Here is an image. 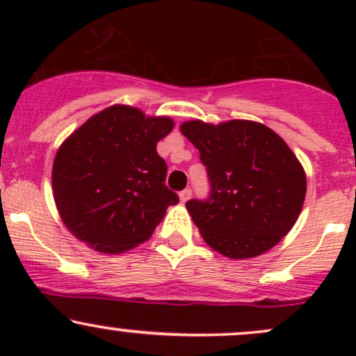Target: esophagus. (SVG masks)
I'll use <instances>...</instances> for the list:
<instances>
[{"label":"esophagus","mask_w":356,"mask_h":356,"mask_svg":"<svg viewBox=\"0 0 356 356\" xmlns=\"http://www.w3.org/2000/svg\"><path fill=\"white\" fill-rule=\"evenodd\" d=\"M191 195H192L191 189H184L181 194H179V199H181V202H187L191 199Z\"/></svg>","instance_id":"obj_1"}]
</instances>
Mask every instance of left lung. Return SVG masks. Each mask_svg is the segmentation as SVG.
<instances>
[{
    "label": "left lung",
    "mask_w": 356,
    "mask_h": 356,
    "mask_svg": "<svg viewBox=\"0 0 356 356\" xmlns=\"http://www.w3.org/2000/svg\"><path fill=\"white\" fill-rule=\"evenodd\" d=\"M181 132L209 175V199L186 202L202 239L231 259L275 248L295 226L306 195L305 169L288 144L252 120H189Z\"/></svg>",
    "instance_id": "8db88e82"
}]
</instances>
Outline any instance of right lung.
<instances>
[{
  "instance_id": "right-lung-1",
  "label": "right lung",
  "mask_w": 356,
  "mask_h": 356,
  "mask_svg": "<svg viewBox=\"0 0 356 356\" xmlns=\"http://www.w3.org/2000/svg\"><path fill=\"white\" fill-rule=\"evenodd\" d=\"M174 129L169 117H147L112 105L79 127L55 155L53 197L67 229L105 254L145 243L177 194L164 184L157 142Z\"/></svg>"
}]
</instances>
